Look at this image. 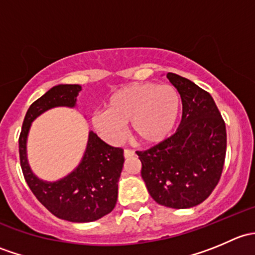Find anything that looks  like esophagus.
<instances>
[{
    "label": "esophagus",
    "mask_w": 255,
    "mask_h": 255,
    "mask_svg": "<svg viewBox=\"0 0 255 255\" xmlns=\"http://www.w3.org/2000/svg\"><path fill=\"white\" fill-rule=\"evenodd\" d=\"M123 154H125V158H129V156L134 155V151L130 150V149H125Z\"/></svg>",
    "instance_id": "34e87169"
}]
</instances>
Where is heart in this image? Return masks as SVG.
I'll return each instance as SVG.
<instances>
[{
	"instance_id": "obj_1",
	"label": "heart",
	"mask_w": 255,
	"mask_h": 255,
	"mask_svg": "<svg viewBox=\"0 0 255 255\" xmlns=\"http://www.w3.org/2000/svg\"><path fill=\"white\" fill-rule=\"evenodd\" d=\"M181 111V96L171 85L143 82L122 87L111 95L106 111L92 115V126L106 140L122 139L125 125L143 144L163 142L175 129Z\"/></svg>"
}]
</instances>
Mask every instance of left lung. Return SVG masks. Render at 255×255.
Listing matches in <instances>:
<instances>
[{"instance_id":"8db88e82","label":"left lung","mask_w":255,"mask_h":255,"mask_svg":"<svg viewBox=\"0 0 255 255\" xmlns=\"http://www.w3.org/2000/svg\"><path fill=\"white\" fill-rule=\"evenodd\" d=\"M181 96L182 117L171 137L137 151L142 177L159 205L190 208L204 202L220 181L227 133L212 96L189 79L168 73Z\"/></svg>"}]
</instances>
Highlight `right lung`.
<instances>
[{
	"instance_id": "obj_1",
	"label": "right lung",
	"mask_w": 255,
	"mask_h": 255,
	"mask_svg": "<svg viewBox=\"0 0 255 255\" xmlns=\"http://www.w3.org/2000/svg\"><path fill=\"white\" fill-rule=\"evenodd\" d=\"M80 91V85H58L30 105L20 130L19 159L25 181L38 201L58 218L84 223L100 220L115 208L125 163L123 149L111 146L96 133L89 132L79 165L53 182L35 176L27 159V138L33 121L54 107H75Z\"/></svg>"
}]
</instances>
